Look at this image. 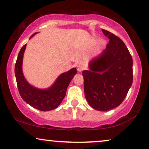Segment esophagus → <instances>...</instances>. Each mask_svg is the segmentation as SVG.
Segmentation results:
<instances>
[{
  "label": "esophagus",
  "instance_id": "34e87169",
  "mask_svg": "<svg viewBox=\"0 0 149 149\" xmlns=\"http://www.w3.org/2000/svg\"><path fill=\"white\" fill-rule=\"evenodd\" d=\"M84 67H82V66L81 65H78V67H77V69H78V71L79 72H81V71H82L84 70Z\"/></svg>",
  "mask_w": 149,
  "mask_h": 149
}]
</instances>
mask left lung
I'll list each match as a JSON object with an SVG mask.
<instances>
[{
	"instance_id": "8db88e82",
	"label": "left lung",
	"mask_w": 149,
	"mask_h": 149,
	"mask_svg": "<svg viewBox=\"0 0 149 149\" xmlns=\"http://www.w3.org/2000/svg\"><path fill=\"white\" fill-rule=\"evenodd\" d=\"M109 39L106 49L82 72L86 101L92 108L107 111L121 104L133 82V59L123 41L102 29Z\"/></svg>"
}]
</instances>
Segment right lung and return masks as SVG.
<instances>
[{
    "label": "right lung",
    "mask_w": 149,
    "mask_h": 149,
    "mask_svg": "<svg viewBox=\"0 0 149 149\" xmlns=\"http://www.w3.org/2000/svg\"><path fill=\"white\" fill-rule=\"evenodd\" d=\"M25 48L26 45H24L19 52L15 65V76L20 96L27 104L42 111H48L57 108L65 96L68 85L77 72L76 69L73 68L61 74L55 83L47 89H38L30 85L22 74V58Z\"/></svg>",
    "instance_id": "obj_1"
}]
</instances>
